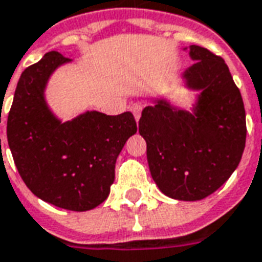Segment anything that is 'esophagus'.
<instances>
[{
    "mask_svg": "<svg viewBox=\"0 0 262 262\" xmlns=\"http://www.w3.org/2000/svg\"><path fill=\"white\" fill-rule=\"evenodd\" d=\"M141 110H143V108H141L140 104H137V102L136 104H132L130 105V111H132V114L135 115V118H136V121H139V119H140Z\"/></svg>",
    "mask_w": 262,
    "mask_h": 262,
    "instance_id": "1",
    "label": "esophagus"
}]
</instances>
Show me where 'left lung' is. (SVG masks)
<instances>
[{
	"mask_svg": "<svg viewBox=\"0 0 262 262\" xmlns=\"http://www.w3.org/2000/svg\"><path fill=\"white\" fill-rule=\"evenodd\" d=\"M190 57L197 62L185 79L201 90L194 115L157 101L139 121L152 179L164 194L183 201L205 199L229 179L247 133L243 98L224 59L200 46H191Z\"/></svg>",
	"mask_w": 262,
	"mask_h": 262,
	"instance_id": "obj_1",
	"label": "left lung"
}]
</instances>
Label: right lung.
Instances as JSON below:
<instances>
[{
  "label": "right lung",
  "mask_w": 262,
  "mask_h": 262,
  "mask_svg": "<svg viewBox=\"0 0 262 262\" xmlns=\"http://www.w3.org/2000/svg\"><path fill=\"white\" fill-rule=\"evenodd\" d=\"M67 57L47 52L23 71L7 121L8 144L19 175L33 194L59 208L89 211L105 200L115 162L137 132L132 112L92 111L61 123L44 101L52 71Z\"/></svg>",
  "instance_id": "1"
}]
</instances>
